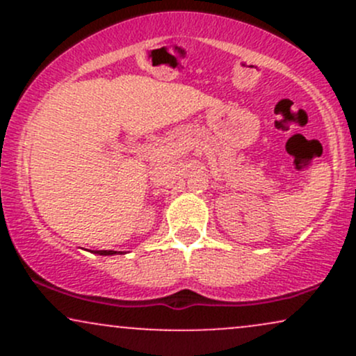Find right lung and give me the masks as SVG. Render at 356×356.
<instances>
[{"instance_id": "obj_1", "label": "right lung", "mask_w": 356, "mask_h": 356, "mask_svg": "<svg viewBox=\"0 0 356 356\" xmlns=\"http://www.w3.org/2000/svg\"><path fill=\"white\" fill-rule=\"evenodd\" d=\"M97 254H102V256H108V254H115V251H97Z\"/></svg>"}]
</instances>
